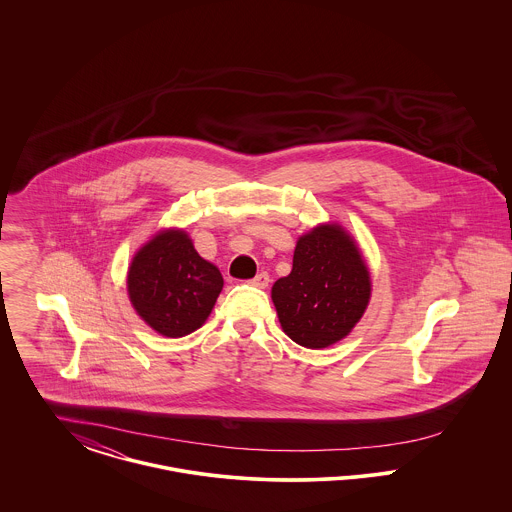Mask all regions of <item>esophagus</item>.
<instances>
[{"label":"esophagus","instance_id":"1","mask_svg":"<svg viewBox=\"0 0 512 512\" xmlns=\"http://www.w3.org/2000/svg\"><path fill=\"white\" fill-rule=\"evenodd\" d=\"M251 284L255 286V288H267L268 284H270V276H268V272H259L253 280H251Z\"/></svg>","mask_w":512,"mask_h":512}]
</instances>
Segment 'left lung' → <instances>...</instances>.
I'll return each instance as SVG.
<instances>
[{
    "instance_id": "obj_1",
    "label": "left lung",
    "mask_w": 512,
    "mask_h": 512,
    "mask_svg": "<svg viewBox=\"0 0 512 512\" xmlns=\"http://www.w3.org/2000/svg\"><path fill=\"white\" fill-rule=\"evenodd\" d=\"M370 276L351 238L336 224L299 238L292 272L272 286L284 332L295 343L320 349L345 338L363 317Z\"/></svg>"
}]
</instances>
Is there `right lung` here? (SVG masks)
<instances>
[{
  "label": "right lung",
  "mask_w": 512,
  "mask_h": 512,
  "mask_svg": "<svg viewBox=\"0 0 512 512\" xmlns=\"http://www.w3.org/2000/svg\"><path fill=\"white\" fill-rule=\"evenodd\" d=\"M222 284L219 268L201 259L180 230L155 236L136 253L128 270L134 309L167 338L197 330L209 317Z\"/></svg>",
  "instance_id": "obj_1"
}]
</instances>
